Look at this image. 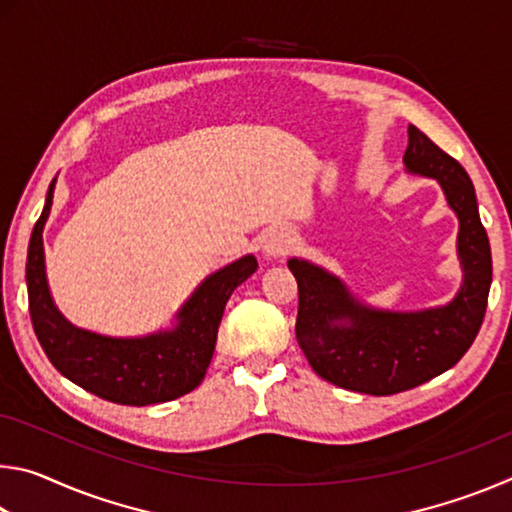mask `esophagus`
Segmentation results:
<instances>
[{
  "instance_id": "1",
  "label": "esophagus",
  "mask_w": 512,
  "mask_h": 512,
  "mask_svg": "<svg viewBox=\"0 0 512 512\" xmlns=\"http://www.w3.org/2000/svg\"><path fill=\"white\" fill-rule=\"evenodd\" d=\"M293 246H296V237H293V232L287 228H277L266 237L262 253L266 259H280L284 255H289Z\"/></svg>"
}]
</instances>
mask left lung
<instances>
[{
  "label": "left lung",
  "instance_id": "obj_1",
  "mask_svg": "<svg viewBox=\"0 0 512 512\" xmlns=\"http://www.w3.org/2000/svg\"><path fill=\"white\" fill-rule=\"evenodd\" d=\"M404 169L438 180L458 219L463 282L447 305L418 311L370 307L339 275L307 259H289L298 280L300 350L318 377L345 391L395 395L443 375L470 350L488 307L490 241L467 171L415 126H409Z\"/></svg>",
  "mask_w": 512,
  "mask_h": 512
}]
</instances>
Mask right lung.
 Here are the masks:
<instances>
[{"label": "right lung", "mask_w": 512, "mask_h": 512, "mask_svg": "<svg viewBox=\"0 0 512 512\" xmlns=\"http://www.w3.org/2000/svg\"><path fill=\"white\" fill-rule=\"evenodd\" d=\"M54 187L56 178L33 225L27 255L31 323L49 361L76 386L115 404L149 406L194 391L212 361L225 302L257 271L255 255L239 257L207 275L167 329L126 339L90 332L69 323L49 291L42 230L54 203Z\"/></svg>", "instance_id": "right-lung-1"}]
</instances>
